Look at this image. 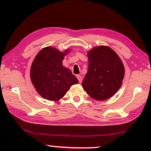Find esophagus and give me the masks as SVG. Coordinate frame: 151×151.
I'll use <instances>...</instances> for the list:
<instances>
[{
	"label": "esophagus",
	"mask_w": 151,
	"mask_h": 151,
	"mask_svg": "<svg viewBox=\"0 0 151 151\" xmlns=\"http://www.w3.org/2000/svg\"><path fill=\"white\" fill-rule=\"evenodd\" d=\"M77 78L78 79V80H79V82L81 83V81H82V77L80 75H77Z\"/></svg>",
	"instance_id": "esophagus-1"
}]
</instances>
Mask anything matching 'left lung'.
Here are the masks:
<instances>
[{"instance_id":"8db88e82","label":"left lung","mask_w":151,"mask_h":151,"mask_svg":"<svg viewBox=\"0 0 151 151\" xmlns=\"http://www.w3.org/2000/svg\"><path fill=\"white\" fill-rule=\"evenodd\" d=\"M89 68L82 82L86 93L97 101L114 96L120 89L125 70L119 55L108 46H98L87 52Z\"/></svg>"}]
</instances>
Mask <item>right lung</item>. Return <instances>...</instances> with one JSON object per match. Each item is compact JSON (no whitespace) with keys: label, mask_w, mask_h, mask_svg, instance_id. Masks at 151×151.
<instances>
[{"label":"right lung","mask_w":151,"mask_h":151,"mask_svg":"<svg viewBox=\"0 0 151 151\" xmlns=\"http://www.w3.org/2000/svg\"><path fill=\"white\" fill-rule=\"evenodd\" d=\"M66 50L60 52L53 47H46L38 52L30 67V79L37 93L50 101H58L70 86L79 81L70 70L62 65Z\"/></svg>","instance_id":"right-lung-1"}]
</instances>
